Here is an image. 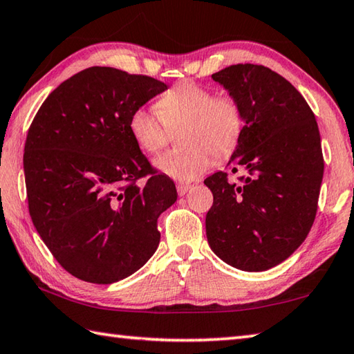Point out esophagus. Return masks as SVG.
Returning <instances> with one entry per match:
<instances>
[{
  "label": "esophagus",
  "instance_id": "34e87169",
  "mask_svg": "<svg viewBox=\"0 0 354 354\" xmlns=\"http://www.w3.org/2000/svg\"><path fill=\"white\" fill-rule=\"evenodd\" d=\"M189 189H191V185H189V183H178V185H177L178 196H185L186 192H188Z\"/></svg>",
  "mask_w": 354,
  "mask_h": 354
}]
</instances>
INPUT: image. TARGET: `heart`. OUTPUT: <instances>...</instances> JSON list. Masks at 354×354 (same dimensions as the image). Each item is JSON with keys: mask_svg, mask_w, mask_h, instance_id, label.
Masks as SVG:
<instances>
[{"mask_svg": "<svg viewBox=\"0 0 354 354\" xmlns=\"http://www.w3.org/2000/svg\"><path fill=\"white\" fill-rule=\"evenodd\" d=\"M156 106L157 111L145 106L132 111L129 132L140 149L156 156L168 145L169 129L183 124V148L156 160L157 169L174 180L198 178L209 169L212 154L216 158L230 157L242 138L245 112L231 94L216 95L208 86L186 80L166 91Z\"/></svg>", "mask_w": 354, "mask_h": 354, "instance_id": "1", "label": "heart"}]
</instances>
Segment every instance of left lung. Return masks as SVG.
<instances>
[{"label":"left lung","instance_id":"1","mask_svg":"<svg viewBox=\"0 0 354 354\" xmlns=\"http://www.w3.org/2000/svg\"><path fill=\"white\" fill-rule=\"evenodd\" d=\"M212 78L234 95L245 128L231 157L246 174L205 178L214 196L206 214L211 250L234 268L265 271L302 245L317 212L324 156L317 122L301 92L259 64H232Z\"/></svg>","mask_w":354,"mask_h":354}]
</instances>
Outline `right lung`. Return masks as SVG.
Masks as SVG:
<instances>
[{
    "label": "right lung",
    "mask_w": 354,
    "mask_h": 354,
    "mask_svg": "<svg viewBox=\"0 0 354 354\" xmlns=\"http://www.w3.org/2000/svg\"><path fill=\"white\" fill-rule=\"evenodd\" d=\"M165 89L152 77L94 66L52 91L32 120L30 218L57 262L84 282L122 281L157 250V220L177 200L176 185L140 151L128 123Z\"/></svg>",
    "instance_id": "1"
}]
</instances>
